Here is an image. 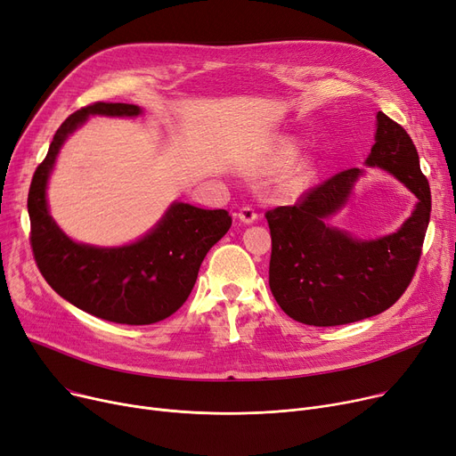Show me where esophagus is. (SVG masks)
I'll use <instances>...</instances> for the list:
<instances>
[{"instance_id":"esophagus-1","label":"esophagus","mask_w":456,"mask_h":456,"mask_svg":"<svg viewBox=\"0 0 456 456\" xmlns=\"http://www.w3.org/2000/svg\"><path fill=\"white\" fill-rule=\"evenodd\" d=\"M238 218H240L242 224H253L258 220V212L255 210L253 205H244L240 210H238Z\"/></svg>"}]
</instances>
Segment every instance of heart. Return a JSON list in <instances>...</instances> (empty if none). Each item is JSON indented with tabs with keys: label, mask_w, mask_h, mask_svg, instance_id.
Here are the masks:
<instances>
[{
	"label": "heart",
	"mask_w": 456,
	"mask_h": 456,
	"mask_svg": "<svg viewBox=\"0 0 456 456\" xmlns=\"http://www.w3.org/2000/svg\"><path fill=\"white\" fill-rule=\"evenodd\" d=\"M292 157H294V148L292 146H282L279 150V153L273 157L272 166H284ZM308 175H310V164H306V162L297 164L294 170L282 179V190L284 191H297L299 188H303Z\"/></svg>",
	"instance_id": "obj_1"
}]
</instances>
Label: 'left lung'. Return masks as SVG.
I'll return each mask as SVG.
<instances>
[{
  "label": "left lung",
  "instance_id": "1",
  "mask_svg": "<svg viewBox=\"0 0 456 456\" xmlns=\"http://www.w3.org/2000/svg\"><path fill=\"white\" fill-rule=\"evenodd\" d=\"M366 164L390 172L418 198L412 216L394 234L362 242L325 224L344 207L362 174L358 167L308 188L296 205L266 212L270 290L299 323L334 327L377 316L404 294L416 273L430 220V188L412 138L385 112L377 114Z\"/></svg>",
  "mask_w": 456,
  "mask_h": 456
}]
</instances>
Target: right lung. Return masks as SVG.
Wrapping results in <instances>:
<instances>
[{
	"label": "right lung",
	"instance_id": "1",
	"mask_svg": "<svg viewBox=\"0 0 456 456\" xmlns=\"http://www.w3.org/2000/svg\"><path fill=\"white\" fill-rule=\"evenodd\" d=\"M88 114L138 116L140 107L95 102L69 114L57 129L29 186L33 256L47 284L85 313L124 325L157 323L188 299L205 255L232 220L224 208L175 203L136 244L103 249L71 242L47 212L45 183L62 142Z\"/></svg>",
	"mask_w": 456,
	"mask_h": 456
}]
</instances>
